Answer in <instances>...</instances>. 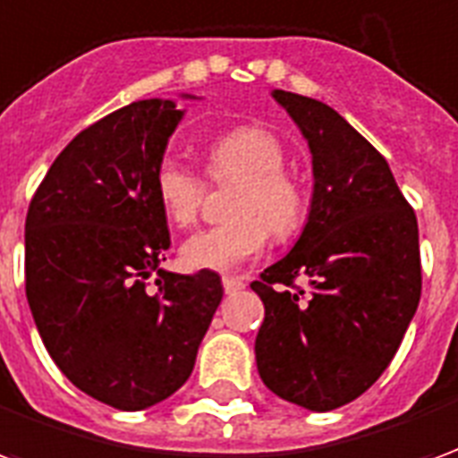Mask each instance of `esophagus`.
<instances>
[{"label": "esophagus", "instance_id": "34e87169", "mask_svg": "<svg viewBox=\"0 0 458 458\" xmlns=\"http://www.w3.org/2000/svg\"><path fill=\"white\" fill-rule=\"evenodd\" d=\"M223 289H225V294H235L240 289H245V282L240 277H230V275H225V277H223Z\"/></svg>", "mask_w": 458, "mask_h": 458}]
</instances>
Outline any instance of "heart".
Wrapping results in <instances>:
<instances>
[{"instance_id": "b5f03b06", "label": "heart", "mask_w": 458, "mask_h": 458, "mask_svg": "<svg viewBox=\"0 0 458 458\" xmlns=\"http://www.w3.org/2000/svg\"><path fill=\"white\" fill-rule=\"evenodd\" d=\"M287 149L275 131L238 127L218 134L206 147V174L213 183H235L228 216L220 225L193 233L181 258L193 269L225 272L262 252L267 235L287 240L297 235L309 216L304 183L289 174ZM154 193L164 216L189 228L199 220L206 181L176 157H161L154 166Z\"/></svg>"}]
</instances>
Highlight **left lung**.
Masks as SVG:
<instances>
[{
	"label": "left lung",
	"mask_w": 458,
	"mask_h": 458,
	"mask_svg": "<svg viewBox=\"0 0 458 458\" xmlns=\"http://www.w3.org/2000/svg\"><path fill=\"white\" fill-rule=\"evenodd\" d=\"M272 95L307 137L314 199L297 245L250 284L265 304L258 370L282 400L328 412L360 397L403 344L422 294L417 216L383 154L336 110Z\"/></svg>",
	"instance_id": "8db88e82"
}]
</instances>
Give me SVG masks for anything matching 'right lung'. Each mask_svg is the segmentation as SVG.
<instances>
[{
    "mask_svg": "<svg viewBox=\"0 0 458 458\" xmlns=\"http://www.w3.org/2000/svg\"><path fill=\"white\" fill-rule=\"evenodd\" d=\"M181 114L171 100H140L90 124L26 213V299L46 351L114 410L151 407L189 380L223 299L210 269L159 267L171 238L154 166Z\"/></svg>",
    "mask_w": 458,
    "mask_h": 458,
    "instance_id": "right-lung-1",
    "label": "right lung"
}]
</instances>
